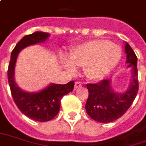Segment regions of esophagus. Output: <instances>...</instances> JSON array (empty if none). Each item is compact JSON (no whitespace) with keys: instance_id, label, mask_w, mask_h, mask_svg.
Masks as SVG:
<instances>
[{"instance_id":"1","label":"esophagus","mask_w":146,"mask_h":146,"mask_svg":"<svg viewBox=\"0 0 146 146\" xmlns=\"http://www.w3.org/2000/svg\"><path fill=\"white\" fill-rule=\"evenodd\" d=\"M82 86V83L79 82H75V84H74V88L75 89H77V88H81Z\"/></svg>"}]
</instances>
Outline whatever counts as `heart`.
<instances>
[{
	"mask_svg": "<svg viewBox=\"0 0 146 146\" xmlns=\"http://www.w3.org/2000/svg\"><path fill=\"white\" fill-rule=\"evenodd\" d=\"M121 58L120 46L104 39H96L79 44L71 51L69 59L62 63L69 72L74 66L84 67V73L92 80H101L115 68Z\"/></svg>",
	"mask_w": 146,
	"mask_h": 146,
	"instance_id": "b5f03b06",
	"label": "heart"
}]
</instances>
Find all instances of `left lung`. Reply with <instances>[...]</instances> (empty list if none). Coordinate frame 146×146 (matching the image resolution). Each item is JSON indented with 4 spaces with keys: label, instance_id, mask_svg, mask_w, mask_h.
I'll return each mask as SVG.
<instances>
[{
    "label": "left lung",
    "instance_id": "left-lung-1",
    "mask_svg": "<svg viewBox=\"0 0 146 146\" xmlns=\"http://www.w3.org/2000/svg\"><path fill=\"white\" fill-rule=\"evenodd\" d=\"M127 68H131V80L128 89L123 92L114 91L111 79L102 80L96 84H88V98L85 104V110L95 121L107 123L119 119L126 112L136 97L139 91L137 57L132 48L125 42Z\"/></svg>",
    "mask_w": 146,
    "mask_h": 146
}]
</instances>
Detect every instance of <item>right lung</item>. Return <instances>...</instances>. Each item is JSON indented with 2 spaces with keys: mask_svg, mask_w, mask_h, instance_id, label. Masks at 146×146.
<instances>
[{
  "mask_svg": "<svg viewBox=\"0 0 146 146\" xmlns=\"http://www.w3.org/2000/svg\"><path fill=\"white\" fill-rule=\"evenodd\" d=\"M49 36L48 33L36 31L21 38L12 51L7 71L11 92L17 108L28 118L40 122L50 121L58 115L61 98L73 91L74 81L66 85L51 83L40 92H27L15 82V65L20 51L28 46L44 42Z\"/></svg>",
  "mask_w": 146,
  "mask_h": 146,
  "instance_id": "add662e5",
  "label": "right lung"
}]
</instances>
